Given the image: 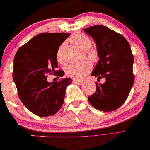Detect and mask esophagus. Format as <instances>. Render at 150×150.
<instances>
[{
	"label": "esophagus",
	"mask_w": 150,
	"mask_h": 150,
	"mask_svg": "<svg viewBox=\"0 0 150 150\" xmlns=\"http://www.w3.org/2000/svg\"><path fill=\"white\" fill-rule=\"evenodd\" d=\"M73 83H77L78 85H82L83 83V81H77V80H73Z\"/></svg>",
	"instance_id": "esophagus-1"
}]
</instances>
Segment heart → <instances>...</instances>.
Segmentation results:
<instances>
[{
	"instance_id": "b5f03b06",
	"label": "heart",
	"mask_w": 150,
	"mask_h": 150,
	"mask_svg": "<svg viewBox=\"0 0 150 150\" xmlns=\"http://www.w3.org/2000/svg\"><path fill=\"white\" fill-rule=\"evenodd\" d=\"M71 42L84 50H86L88 57L91 61H96L98 59V53L94 49H89L91 46V41L89 38L81 33H75L71 37ZM65 44L62 43L59 46L57 52V61L63 63L65 61L64 57ZM91 64L88 61H85L79 63H71L65 69L66 75L69 77L76 80H82L90 72Z\"/></svg>"
}]
</instances>
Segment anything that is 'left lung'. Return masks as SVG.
<instances>
[{
	"label": "left lung",
	"instance_id": "8db88e82",
	"mask_svg": "<svg viewBox=\"0 0 150 150\" xmlns=\"http://www.w3.org/2000/svg\"><path fill=\"white\" fill-rule=\"evenodd\" d=\"M92 37L99 57L91 75L106 81L96 84V93L88 100L98 110L110 112L123 104L134 83L133 55L131 46L122 35L103 25L84 29Z\"/></svg>",
	"mask_w": 150,
	"mask_h": 150
}]
</instances>
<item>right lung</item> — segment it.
Instances as JSON below:
<instances>
[{
	"instance_id": "1",
	"label": "right lung",
	"mask_w": 150,
	"mask_h": 150,
	"mask_svg": "<svg viewBox=\"0 0 150 150\" xmlns=\"http://www.w3.org/2000/svg\"><path fill=\"white\" fill-rule=\"evenodd\" d=\"M70 33H42L18 49L13 62V79L18 95L29 110L38 117L54 115L64 103L71 78L47 81L48 74L62 77L58 68L57 52Z\"/></svg>"
}]
</instances>
